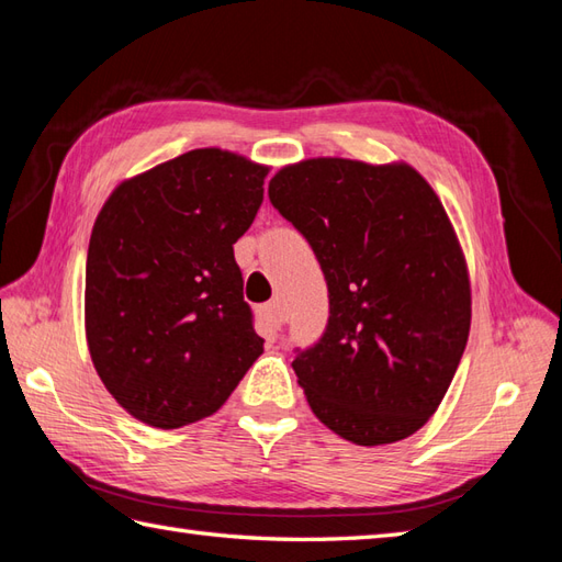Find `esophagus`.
<instances>
[{
  "instance_id": "esophagus-1",
  "label": "esophagus",
  "mask_w": 562,
  "mask_h": 562,
  "mask_svg": "<svg viewBox=\"0 0 562 562\" xmlns=\"http://www.w3.org/2000/svg\"><path fill=\"white\" fill-rule=\"evenodd\" d=\"M260 316L266 321V326L270 330H282V326L288 324V316H284V308L280 302H270L260 308Z\"/></svg>"
}]
</instances>
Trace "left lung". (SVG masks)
<instances>
[{
	"label": "left lung",
	"mask_w": 562,
	"mask_h": 562,
	"mask_svg": "<svg viewBox=\"0 0 562 562\" xmlns=\"http://www.w3.org/2000/svg\"><path fill=\"white\" fill-rule=\"evenodd\" d=\"M272 207L324 270L330 316L294 374L314 415L360 447L417 432L471 330V282L437 193L408 164L318 157L284 166Z\"/></svg>",
	"instance_id": "1"
}]
</instances>
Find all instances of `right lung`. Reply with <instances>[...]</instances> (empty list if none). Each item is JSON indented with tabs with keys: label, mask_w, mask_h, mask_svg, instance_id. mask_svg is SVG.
I'll return each mask as SVG.
<instances>
[{
	"label": "right lung",
	"mask_w": 562,
	"mask_h": 562,
	"mask_svg": "<svg viewBox=\"0 0 562 562\" xmlns=\"http://www.w3.org/2000/svg\"><path fill=\"white\" fill-rule=\"evenodd\" d=\"M268 166L217 147L127 178L87 256L91 362L123 408L159 429L217 413L262 352L234 244L256 220Z\"/></svg>",
	"instance_id": "obj_1"
}]
</instances>
